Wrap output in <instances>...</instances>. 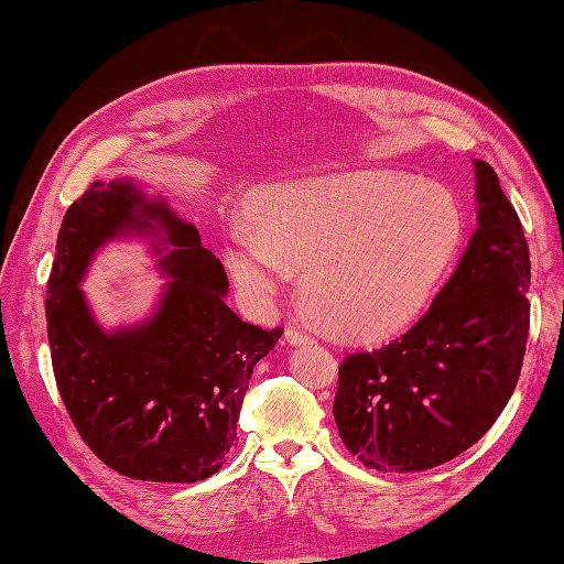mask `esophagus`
I'll use <instances>...</instances> for the list:
<instances>
[{
  "label": "esophagus",
  "mask_w": 564,
  "mask_h": 564,
  "mask_svg": "<svg viewBox=\"0 0 564 564\" xmlns=\"http://www.w3.org/2000/svg\"><path fill=\"white\" fill-rule=\"evenodd\" d=\"M286 340H289V344H294V346H303V344H311V340H315V338L308 329L301 327V324H289Z\"/></svg>",
  "instance_id": "obj_1"
}]
</instances>
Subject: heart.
<instances>
[{
    "mask_svg": "<svg viewBox=\"0 0 564 564\" xmlns=\"http://www.w3.org/2000/svg\"><path fill=\"white\" fill-rule=\"evenodd\" d=\"M232 228L226 263L235 282L265 301L303 271V294L329 329L373 340L416 319L464 242L458 199L437 183L395 172L268 185Z\"/></svg>",
    "mask_w": 564,
    "mask_h": 564,
    "instance_id": "1",
    "label": "heart"
}]
</instances>
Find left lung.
<instances>
[{
	"instance_id": "8db88e82",
	"label": "left lung",
	"mask_w": 564,
	"mask_h": 564,
	"mask_svg": "<svg viewBox=\"0 0 564 564\" xmlns=\"http://www.w3.org/2000/svg\"><path fill=\"white\" fill-rule=\"evenodd\" d=\"M475 176L477 230L431 308L388 346L338 367V435L367 468L447 464L491 429L520 379L529 247L497 172L475 160Z\"/></svg>"
}]
</instances>
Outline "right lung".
Returning <instances> with one entry per match:
<instances>
[{
	"mask_svg": "<svg viewBox=\"0 0 564 564\" xmlns=\"http://www.w3.org/2000/svg\"><path fill=\"white\" fill-rule=\"evenodd\" d=\"M155 225L175 247L161 260L173 278L161 308L141 328L106 335L83 303V270L115 234ZM226 292L197 228L131 181H94L67 207L46 284L51 365L79 437L119 475L197 482L226 464L253 365L282 336L242 322Z\"/></svg>",
	"mask_w": 564,
	"mask_h": 564,
	"instance_id": "add662e5",
	"label": "right lung"
}]
</instances>
